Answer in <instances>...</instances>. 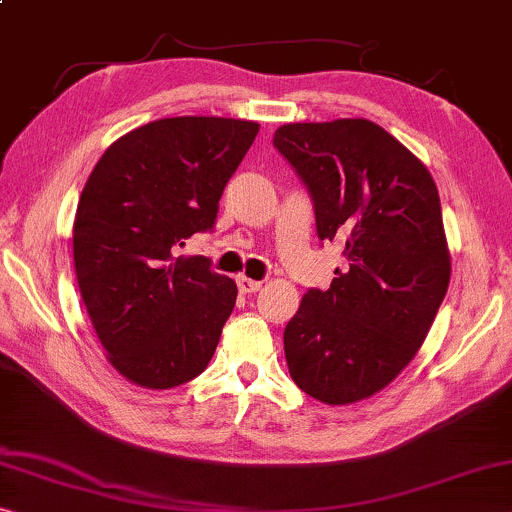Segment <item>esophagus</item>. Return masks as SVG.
I'll return each mask as SVG.
<instances>
[{"label":"esophagus","instance_id":"34e87169","mask_svg":"<svg viewBox=\"0 0 512 512\" xmlns=\"http://www.w3.org/2000/svg\"><path fill=\"white\" fill-rule=\"evenodd\" d=\"M261 286H263V281H256V279H249V277H238V288H240V293H245V295L256 293V290H261Z\"/></svg>","mask_w":512,"mask_h":512}]
</instances>
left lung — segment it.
I'll list each match as a JSON object with an SVG mask.
<instances>
[{"label":"left lung","instance_id":"8db88e82","mask_svg":"<svg viewBox=\"0 0 512 512\" xmlns=\"http://www.w3.org/2000/svg\"><path fill=\"white\" fill-rule=\"evenodd\" d=\"M272 144L311 196L318 238L345 256L283 329L288 371L320 403H355L410 364L444 302L451 258L435 180L366 119L288 123Z\"/></svg>","mask_w":512,"mask_h":512}]
</instances>
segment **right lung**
<instances>
[{
	"label": "right lung",
	"mask_w": 512,
	"mask_h": 512,
	"mask_svg": "<svg viewBox=\"0 0 512 512\" xmlns=\"http://www.w3.org/2000/svg\"><path fill=\"white\" fill-rule=\"evenodd\" d=\"M258 123L160 119L114 141L86 180L73 226L77 283L109 361L139 387L206 371L238 288L206 256H178L215 229L219 199Z\"/></svg>",
	"instance_id": "right-lung-1"
}]
</instances>
